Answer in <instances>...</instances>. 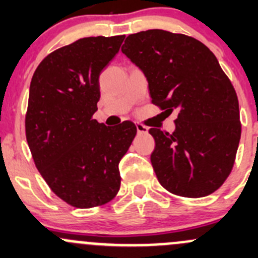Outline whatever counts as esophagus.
Wrapping results in <instances>:
<instances>
[{
  "label": "esophagus",
  "instance_id": "1",
  "mask_svg": "<svg viewBox=\"0 0 258 258\" xmlns=\"http://www.w3.org/2000/svg\"><path fill=\"white\" fill-rule=\"evenodd\" d=\"M136 127H137V132H139V134H147L148 128H147V127L145 126V124H142V123H137V124H136Z\"/></svg>",
  "mask_w": 258,
  "mask_h": 258
}]
</instances>
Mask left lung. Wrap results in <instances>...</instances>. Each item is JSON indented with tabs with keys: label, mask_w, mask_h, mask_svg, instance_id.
Returning a JSON list of instances; mask_svg holds the SVG:
<instances>
[{
	"label": "left lung",
	"mask_w": 258,
	"mask_h": 258,
	"mask_svg": "<svg viewBox=\"0 0 258 258\" xmlns=\"http://www.w3.org/2000/svg\"><path fill=\"white\" fill-rule=\"evenodd\" d=\"M121 51L144 71L151 102L172 113V134L150 128L151 163L158 182L177 196L199 199L231 173L241 139L238 98L207 46L163 30L130 35Z\"/></svg>",
	"instance_id": "obj_1"
}]
</instances>
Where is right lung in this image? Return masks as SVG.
Instances as JSON below:
<instances>
[{
  "label": "right lung",
  "mask_w": 258,
  "mask_h": 258,
  "mask_svg": "<svg viewBox=\"0 0 258 258\" xmlns=\"http://www.w3.org/2000/svg\"><path fill=\"white\" fill-rule=\"evenodd\" d=\"M124 36L85 37L56 49L33 74L26 139L41 176L56 196L77 209L107 204L121 186L118 163L137 128L107 127L93 118L100 75Z\"/></svg>",
  "instance_id": "add662e5"
}]
</instances>
